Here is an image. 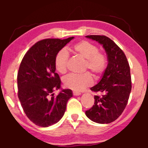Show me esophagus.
I'll return each instance as SVG.
<instances>
[{
    "instance_id": "34e87169",
    "label": "esophagus",
    "mask_w": 148,
    "mask_h": 148,
    "mask_svg": "<svg viewBox=\"0 0 148 148\" xmlns=\"http://www.w3.org/2000/svg\"><path fill=\"white\" fill-rule=\"evenodd\" d=\"M73 94L74 96H79V95H81V93L79 92H75V91L73 92Z\"/></svg>"
}]
</instances>
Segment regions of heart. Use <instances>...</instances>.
Segmentation results:
<instances>
[{
  "label": "heart",
  "mask_w": 148,
  "mask_h": 148,
  "mask_svg": "<svg viewBox=\"0 0 148 148\" xmlns=\"http://www.w3.org/2000/svg\"><path fill=\"white\" fill-rule=\"evenodd\" d=\"M73 50L78 55L86 59L85 69H90L96 76L104 73L107 67V59L104 54L98 52L97 46L83 40L75 44ZM68 58L69 53L64 48L57 52L54 59V66L58 73L64 74L66 72ZM63 83L66 88L75 91H82L92 84L93 78L88 72L83 74L71 73L63 79Z\"/></svg>",
  "instance_id": "obj_1"
}]
</instances>
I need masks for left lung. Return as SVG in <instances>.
I'll list each match as a JSON object with an SVG mask.
<instances>
[{"label": "left lung", "instance_id": "1", "mask_svg": "<svg viewBox=\"0 0 148 148\" xmlns=\"http://www.w3.org/2000/svg\"><path fill=\"white\" fill-rule=\"evenodd\" d=\"M102 45L108 64L98 84L90 88L100 95L94 96V105L86 115L100 124L114 121L126 107L131 90L130 67L124 52L112 40L105 36H86Z\"/></svg>", "mask_w": 148, "mask_h": 148}]
</instances>
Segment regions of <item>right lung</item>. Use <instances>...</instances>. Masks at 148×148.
I'll return each mask as SVG.
<instances>
[{
    "label": "right lung",
    "mask_w": 148,
    "mask_h": 148,
    "mask_svg": "<svg viewBox=\"0 0 148 148\" xmlns=\"http://www.w3.org/2000/svg\"><path fill=\"white\" fill-rule=\"evenodd\" d=\"M73 38L40 40L26 52L20 64L18 97L26 116L38 126L47 127L58 123L73 96L69 89L62 90L56 96L52 92L60 89L61 84L55 72V56Z\"/></svg>",
    "instance_id": "right-lung-1"
}]
</instances>
